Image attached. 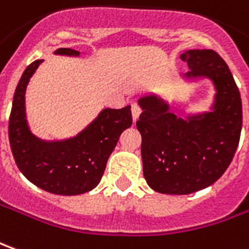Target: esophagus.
I'll return each instance as SVG.
<instances>
[{
	"mask_svg": "<svg viewBox=\"0 0 249 249\" xmlns=\"http://www.w3.org/2000/svg\"><path fill=\"white\" fill-rule=\"evenodd\" d=\"M140 114H142V107H140L139 104L133 102V104H132V117H133V120L136 121Z\"/></svg>",
	"mask_w": 249,
	"mask_h": 249,
	"instance_id": "34e87169",
	"label": "esophagus"
}]
</instances>
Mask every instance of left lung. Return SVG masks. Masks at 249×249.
<instances>
[{
  "instance_id": "8db88e82",
  "label": "left lung",
  "mask_w": 249,
  "mask_h": 249,
  "mask_svg": "<svg viewBox=\"0 0 249 249\" xmlns=\"http://www.w3.org/2000/svg\"><path fill=\"white\" fill-rule=\"evenodd\" d=\"M189 76L214 82V110L178 119L156 97H142L136 126L142 133V173L151 189L164 194H190L213 185L233 159L239 145L243 109L237 85L224 59L213 50H190Z\"/></svg>"
}]
</instances>
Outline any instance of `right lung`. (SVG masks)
<instances>
[{"label":"right lung","instance_id":"obj_1","mask_svg":"<svg viewBox=\"0 0 249 249\" xmlns=\"http://www.w3.org/2000/svg\"><path fill=\"white\" fill-rule=\"evenodd\" d=\"M55 53L79 52L59 48ZM41 62L29 64L16 88L8 128L12 154L24 177L40 189L59 196L83 194L100 183L121 133L132 125L130 107L102 110L93 124L71 140L41 142L28 129L24 107L29 78Z\"/></svg>","mask_w":249,"mask_h":249}]
</instances>
